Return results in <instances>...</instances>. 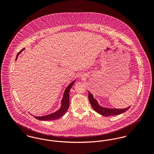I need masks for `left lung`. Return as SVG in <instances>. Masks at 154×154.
I'll return each mask as SVG.
<instances>
[{
	"label": "left lung",
	"mask_w": 154,
	"mask_h": 154,
	"mask_svg": "<svg viewBox=\"0 0 154 154\" xmlns=\"http://www.w3.org/2000/svg\"><path fill=\"white\" fill-rule=\"evenodd\" d=\"M88 99L89 100V102L91 103V106L92 107L93 109L96 111L97 113L102 115L105 117L108 116H116L118 114H121L123 112H125L126 111L128 110L131 106L122 109H109L106 107H103L99 104L97 101L94 99V96L92 94H91L89 92H88Z\"/></svg>",
	"instance_id": "8db88e82"
}]
</instances>
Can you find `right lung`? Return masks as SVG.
Returning a JSON list of instances; mask_svg holds the SVG:
<instances>
[{
    "instance_id": "obj_1",
    "label": "right lung",
    "mask_w": 154,
    "mask_h": 154,
    "mask_svg": "<svg viewBox=\"0 0 154 154\" xmlns=\"http://www.w3.org/2000/svg\"><path fill=\"white\" fill-rule=\"evenodd\" d=\"M24 49L25 48H23L21 51H20L18 53V54L17 55L16 59H17V57L20 55V54ZM75 80L73 81L72 83H70L67 86V87L66 88V89L65 91V92H64V94L63 96V97H62V101H61V107L58 111H55V112H53L52 114H48V115H46V116H41V117L34 116L35 118H36L37 119H38V120H41V121H52V120L58 119H59L60 118L63 117L65 114L66 111H67L69 107V105H70V104H69L70 103V102H70V100H69V96H70L69 92H70V89L73 85V84L75 82Z\"/></svg>"
}]
</instances>
